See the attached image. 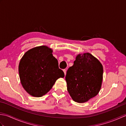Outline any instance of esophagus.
<instances>
[{
	"mask_svg": "<svg viewBox=\"0 0 126 126\" xmlns=\"http://www.w3.org/2000/svg\"><path fill=\"white\" fill-rule=\"evenodd\" d=\"M63 71H64V73L65 75H66V69H64Z\"/></svg>",
	"mask_w": 126,
	"mask_h": 126,
	"instance_id": "1",
	"label": "esophagus"
}]
</instances>
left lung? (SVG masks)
Segmentation results:
<instances>
[{
	"label": "left lung",
	"mask_w": 126,
	"mask_h": 126,
	"mask_svg": "<svg viewBox=\"0 0 126 126\" xmlns=\"http://www.w3.org/2000/svg\"><path fill=\"white\" fill-rule=\"evenodd\" d=\"M103 66L89 53L79 55L66 72L67 90L73 100L83 103L100 92L103 78Z\"/></svg>",
	"instance_id": "left-lung-1"
}]
</instances>
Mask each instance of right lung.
Segmentation results:
<instances>
[{
    "mask_svg": "<svg viewBox=\"0 0 126 126\" xmlns=\"http://www.w3.org/2000/svg\"><path fill=\"white\" fill-rule=\"evenodd\" d=\"M52 51L46 46L32 48L21 59L19 74L23 88L29 94L41 97L51 89L56 80L64 77Z\"/></svg>",
    "mask_w": 126,
    "mask_h": 126,
    "instance_id": "obj_1",
    "label": "right lung"
}]
</instances>
